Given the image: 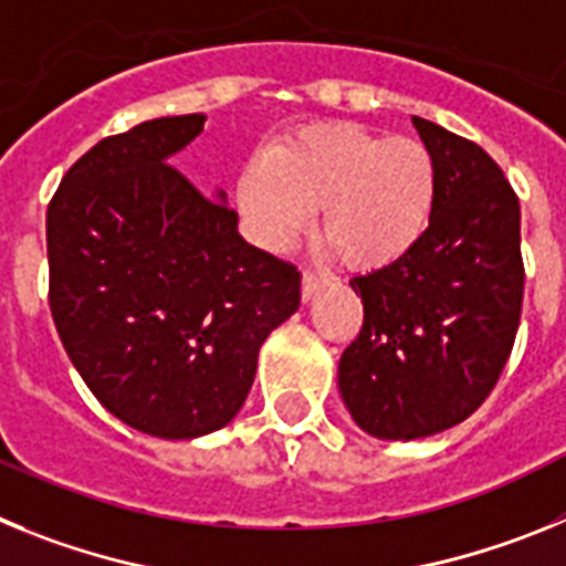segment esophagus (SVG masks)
I'll return each instance as SVG.
<instances>
[{"instance_id": "obj_1", "label": "esophagus", "mask_w": 566, "mask_h": 566, "mask_svg": "<svg viewBox=\"0 0 566 566\" xmlns=\"http://www.w3.org/2000/svg\"><path fill=\"white\" fill-rule=\"evenodd\" d=\"M328 280L323 274H314V272H303V300H312L319 289L326 286Z\"/></svg>"}]
</instances>
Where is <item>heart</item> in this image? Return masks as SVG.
Instances as JSON below:
<instances>
[{"label": "heart", "instance_id": "1", "mask_svg": "<svg viewBox=\"0 0 566 566\" xmlns=\"http://www.w3.org/2000/svg\"><path fill=\"white\" fill-rule=\"evenodd\" d=\"M437 201V167L413 138L323 124L274 144L240 169L234 203L258 247L286 252L319 207V229L354 269L411 252Z\"/></svg>", "mask_w": 566, "mask_h": 566}]
</instances>
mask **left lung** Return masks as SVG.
<instances>
[{
	"label": "left lung",
	"mask_w": 566,
	"mask_h": 566,
	"mask_svg": "<svg viewBox=\"0 0 566 566\" xmlns=\"http://www.w3.org/2000/svg\"><path fill=\"white\" fill-rule=\"evenodd\" d=\"M437 167L431 223L411 252L352 280L363 328L339 357L345 408L377 439L464 422L493 391L524 297L522 212L479 144L413 115Z\"/></svg>",
	"instance_id": "left-lung-1"
}]
</instances>
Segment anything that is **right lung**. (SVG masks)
<instances>
[{
  "label": "right lung",
  "instance_id": "obj_1",
  "mask_svg": "<svg viewBox=\"0 0 566 566\" xmlns=\"http://www.w3.org/2000/svg\"><path fill=\"white\" fill-rule=\"evenodd\" d=\"M207 115L102 138L48 207L50 312L64 352L113 417L198 439L238 417L260 345L300 306V272L240 238L169 164Z\"/></svg>",
  "mask_w": 566,
  "mask_h": 566
}]
</instances>
